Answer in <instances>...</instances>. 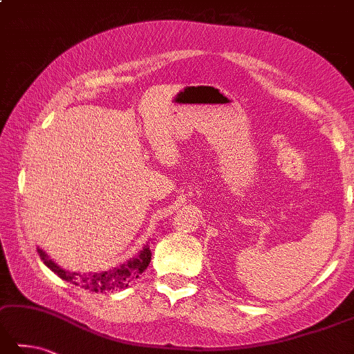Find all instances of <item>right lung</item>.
<instances>
[{
	"label": "right lung",
	"mask_w": 354,
	"mask_h": 354,
	"mask_svg": "<svg viewBox=\"0 0 354 354\" xmlns=\"http://www.w3.org/2000/svg\"><path fill=\"white\" fill-rule=\"evenodd\" d=\"M37 250L44 265L55 272L59 279H63V281L71 282L73 285L82 286V288L89 290L92 292H106L128 288L129 283L132 281H136V279L148 268L152 256L149 246L146 243L143 246V250L140 251L136 257L129 259L128 262H124L120 266H115V268L100 272H84V274H82V272H71L59 268V266L53 262L39 246Z\"/></svg>",
	"instance_id": "obj_1"
}]
</instances>
